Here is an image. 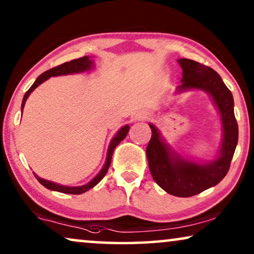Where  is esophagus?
<instances>
[{
  "mask_svg": "<svg viewBox=\"0 0 254 254\" xmlns=\"http://www.w3.org/2000/svg\"><path fill=\"white\" fill-rule=\"evenodd\" d=\"M147 115H148V114L146 113L145 110H139V112L133 114L132 119H133L134 122H140V121H144V120L147 119Z\"/></svg>",
  "mask_w": 254,
  "mask_h": 254,
  "instance_id": "obj_1",
  "label": "esophagus"
}]
</instances>
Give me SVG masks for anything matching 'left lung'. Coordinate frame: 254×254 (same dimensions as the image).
<instances>
[{
  "mask_svg": "<svg viewBox=\"0 0 254 254\" xmlns=\"http://www.w3.org/2000/svg\"><path fill=\"white\" fill-rule=\"evenodd\" d=\"M183 70L176 93L192 90L206 92L220 114L222 139L216 158L199 161L185 158L171 147L154 124L149 123L152 137L146 155L153 180L160 188L176 197H191L215 187L229 170L238 141V126L234 113V98L220 74L212 67L189 59L177 60Z\"/></svg>",
  "mask_w": 254,
  "mask_h": 254,
  "instance_id": "obj_1",
  "label": "left lung"
}]
</instances>
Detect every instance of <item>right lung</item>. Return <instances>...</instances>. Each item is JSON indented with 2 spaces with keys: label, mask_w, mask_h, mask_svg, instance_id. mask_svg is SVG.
Returning a JSON list of instances; mask_svg holds the SVG:
<instances>
[{
  "label": "right lung",
  "mask_w": 254,
  "mask_h": 254,
  "mask_svg": "<svg viewBox=\"0 0 254 254\" xmlns=\"http://www.w3.org/2000/svg\"><path fill=\"white\" fill-rule=\"evenodd\" d=\"M94 67V61H93L90 56H84L80 57V59L77 60H72L70 62H65L63 64H61L59 66L53 67V69H49L47 71H45L44 73L40 74L37 78V80L34 81V84L32 85L26 93H25L24 98H23V102H21V113H23L24 107H25V102L32 92H33L35 88H37L39 85H41L42 83H45L46 80H48L51 77H57V76H66V74H74V73H80V72H86V71L92 70ZM130 130V127L124 126L117 131V133L114 135L112 140H110V144L108 146V149H107V156H106V162L103 164L102 169L99 171V174L96 175L94 178L88 182L87 184L85 185H80V187H66V185H61L57 184L55 182H51L47 180H44V178L39 177L37 174L34 173V176L37 177V180L39 181V183L44 185L45 188H47L48 190L52 191H57V192H62V193H70V194H81L84 192H86L90 190V189L94 188L96 184L99 183L100 181L105 177V175L108 171V168L110 166V162H112V156L114 153V149L117 145L120 144L121 141L123 140L124 138L127 137V132Z\"/></svg>",
  "instance_id": "add662e5"
}]
</instances>
